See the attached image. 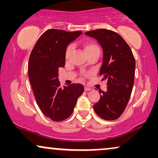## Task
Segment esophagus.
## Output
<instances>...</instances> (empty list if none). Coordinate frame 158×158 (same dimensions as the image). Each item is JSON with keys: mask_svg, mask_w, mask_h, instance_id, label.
Instances as JSON below:
<instances>
[{"mask_svg": "<svg viewBox=\"0 0 158 158\" xmlns=\"http://www.w3.org/2000/svg\"><path fill=\"white\" fill-rule=\"evenodd\" d=\"M91 90V88H88V87H85V91H89V90Z\"/></svg>", "mask_w": 158, "mask_h": 158, "instance_id": "esophagus-1", "label": "esophagus"}]
</instances>
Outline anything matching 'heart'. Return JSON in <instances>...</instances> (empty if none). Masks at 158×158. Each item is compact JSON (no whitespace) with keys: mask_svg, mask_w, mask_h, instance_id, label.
Here are the masks:
<instances>
[{"mask_svg":"<svg viewBox=\"0 0 158 158\" xmlns=\"http://www.w3.org/2000/svg\"><path fill=\"white\" fill-rule=\"evenodd\" d=\"M83 49L87 55L92 52H97V51L100 52V48H99L98 45L97 44L96 42H93V41H88V42H86L85 44H83ZM73 49V47L72 44L68 45V46L67 47L65 52H64V59H65V60H68L69 58L70 57Z\"/></svg>","mask_w":158,"mask_h":158,"instance_id":"heart-1","label":"heart"}]
</instances>
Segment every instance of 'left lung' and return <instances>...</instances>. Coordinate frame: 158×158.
Returning a JSON list of instances; mask_svg holds the SVG:
<instances>
[{"instance_id": "obj_1", "label": "left lung", "mask_w": 158, "mask_h": 158, "mask_svg": "<svg viewBox=\"0 0 158 158\" xmlns=\"http://www.w3.org/2000/svg\"><path fill=\"white\" fill-rule=\"evenodd\" d=\"M85 34L98 40L102 47L100 75L108 85L106 91H99L100 100L94 109L103 119L115 120L122 115L130 98L135 78V57L126 41L115 31L101 29Z\"/></svg>"}]
</instances>
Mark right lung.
Here are the masks:
<instances>
[{
  "mask_svg": "<svg viewBox=\"0 0 158 158\" xmlns=\"http://www.w3.org/2000/svg\"><path fill=\"white\" fill-rule=\"evenodd\" d=\"M82 34L60 29H48L39 38L29 60V77L36 101L41 111L55 122L72 114L84 87L73 83L62 87L58 71L65 64L64 52L68 45Z\"/></svg>",
  "mask_w": 158,
  "mask_h": 158,
  "instance_id": "add662e5",
  "label": "right lung"
}]
</instances>
